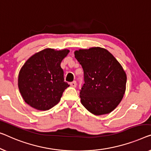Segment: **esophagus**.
Listing matches in <instances>:
<instances>
[{
	"label": "esophagus",
	"mask_w": 151,
	"mask_h": 151,
	"mask_svg": "<svg viewBox=\"0 0 151 151\" xmlns=\"http://www.w3.org/2000/svg\"><path fill=\"white\" fill-rule=\"evenodd\" d=\"M70 86L73 87H76V82L75 81H74L70 83Z\"/></svg>",
	"instance_id": "esophagus-1"
}]
</instances>
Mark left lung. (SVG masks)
Instances as JSON below:
<instances>
[{"label":"left lung","mask_w":151,"mask_h":151,"mask_svg":"<svg viewBox=\"0 0 151 151\" xmlns=\"http://www.w3.org/2000/svg\"><path fill=\"white\" fill-rule=\"evenodd\" d=\"M82 66L85 83L80 91L81 102L95 115L111 112L122 100L127 75L122 66L107 49L95 47L75 51Z\"/></svg>","instance_id":"obj_1"}]
</instances>
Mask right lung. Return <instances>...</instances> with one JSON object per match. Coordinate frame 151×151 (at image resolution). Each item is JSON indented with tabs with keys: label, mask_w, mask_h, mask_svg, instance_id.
Wrapping results in <instances>:
<instances>
[{
	"label": "right lung",
	"mask_w": 151,
	"mask_h": 151,
	"mask_svg": "<svg viewBox=\"0 0 151 151\" xmlns=\"http://www.w3.org/2000/svg\"><path fill=\"white\" fill-rule=\"evenodd\" d=\"M69 52L67 49H45L31 56L20 69L18 87L24 100L31 107L47 111L60 102L69 87L64 82L60 64Z\"/></svg>",
	"instance_id": "obj_1"
}]
</instances>
